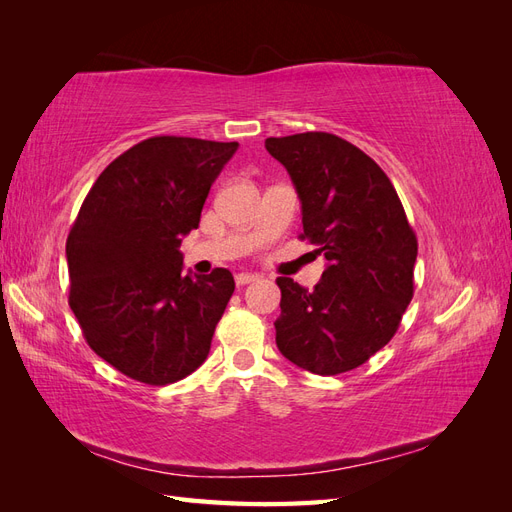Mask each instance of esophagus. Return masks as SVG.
Here are the masks:
<instances>
[{"label":"esophagus","instance_id":"34e87169","mask_svg":"<svg viewBox=\"0 0 512 512\" xmlns=\"http://www.w3.org/2000/svg\"><path fill=\"white\" fill-rule=\"evenodd\" d=\"M256 280H258V275H254V273H237L235 275L237 286H247V284H252Z\"/></svg>","mask_w":512,"mask_h":512}]
</instances>
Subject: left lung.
I'll return each instance as SVG.
<instances>
[{
	"label": "left lung",
	"mask_w": 512,
	"mask_h": 512,
	"mask_svg": "<svg viewBox=\"0 0 512 512\" xmlns=\"http://www.w3.org/2000/svg\"><path fill=\"white\" fill-rule=\"evenodd\" d=\"M265 147L299 194L301 239L327 258L314 290L277 277L275 344L312 374H344L397 333L414 294L416 235L391 179L344 138L303 132L267 138Z\"/></svg>",
	"instance_id": "8db88e82"
}]
</instances>
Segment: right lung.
I'll return each mask as SVG.
<instances>
[{"label": "right lung", "instance_id": "add662e5", "mask_svg": "<svg viewBox=\"0 0 512 512\" xmlns=\"http://www.w3.org/2000/svg\"><path fill=\"white\" fill-rule=\"evenodd\" d=\"M237 147L147 138L102 170L70 228V309L89 348L132 380L173 384L207 359L235 280L183 275L179 245Z\"/></svg>", "mask_w": 512, "mask_h": 512}]
</instances>
